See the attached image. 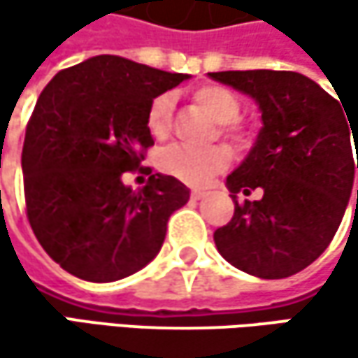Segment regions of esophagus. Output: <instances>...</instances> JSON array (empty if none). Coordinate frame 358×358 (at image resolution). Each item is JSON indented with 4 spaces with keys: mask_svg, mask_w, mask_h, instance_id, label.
<instances>
[{
    "mask_svg": "<svg viewBox=\"0 0 358 358\" xmlns=\"http://www.w3.org/2000/svg\"><path fill=\"white\" fill-rule=\"evenodd\" d=\"M205 194H207V190H205V188H192V190H190V196H192L194 201L203 199Z\"/></svg>",
    "mask_w": 358,
    "mask_h": 358,
    "instance_id": "1",
    "label": "esophagus"
}]
</instances>
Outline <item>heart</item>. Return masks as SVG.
<instances>
[{
    "mask_svg": "<svg viewBox=\"0 0 358 358\" xmlns=\"http://www.w3.org/2000/svg\"><path fill=\"white\" fill-rule=\"evenodd\" d=\"M194 101L205 109L215 122L230 124L238 115V99L232 91L205 85L194 91ZM170 117H172V97L159 95L151 101L147 111V128L155 138H166L170 132ZM230 162V153L226 147H209V149H194L186 145L168 147L159 155V168L168 176L199 186L205 184L211 176L222 172Z\"/></svg>",
    "mask_w": 358,
    "mask_h": 358,
    "instance_id": "b5f03b06",
    "label": "heart"
}]
</instances>
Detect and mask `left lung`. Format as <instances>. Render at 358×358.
I'll list each match as a JSON object with an SVG mask.
<instances>
[{"label":"left lung","instance_id":"left-lung-1","mask_svg":"<svg viewBox=\"0 0 358 358\" xmlns=\"http://www.w3.org/2000/svg\"><path fill=\"white\" fill-rule=\"evenodd\" d=\"M209 78L249 95L263 122L249 155L226 178L234 217L215 230V247L250 275H294L327 249L344 217L355 182L350 134L357 147L358 124L343 115L340 97L299 72L230 70ZM255 187L264 196L238 206L236 194Z\"/></svg>","mask_w":358,"mask_h":358}]
</instances>
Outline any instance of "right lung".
<instances>
[{"label":"right lung","instance_id":"add662e5","mask_svg":"<svg viewBox=\"0 0 358 358\" xmlns=\"http://www.w3.org/2000/svg\"><path fill=\"white\" fill-rule=\"evenodd\" d=\"M186 78L95 55L57 72L38 95L22 147L27 215L41 247L68 273L115 282L159 252L168 220L190 190L164 174L132 190L122 176L153 145L151 101Z\"/></svg>","mask_w":358,"mask_h":358}]
</instances>
